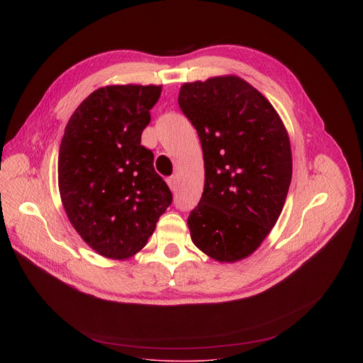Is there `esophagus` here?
<instances>
[{"label":"esophagus","mask_w":363,"mask_h":363,"mask_svg":"<svg viewBox=\"0 0 363 363\" xmlns=\"http://www.w3.org/2000/svg\"><path fill=\"white\" fill-rule=\"evenodd\" d=\"M167 185H169V188H170V191H177L178 189V179L175 178V177H172V178H169L167 179Z\"/></svg>","instance_id":"esophagus-1"}]
</instances>
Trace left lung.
Returning <instances> with one entry per match:
<instances>
[{
	"label": "left lung",
	"mask_w": 363,
	"mask_h": 363,
	"mask_svg": "<svg viewBox=\"0 0 363 363\" xmlns=\"http://www.w3.org/2000/svg\"><path fill=\"white\" fill-rule=\"evenodd\" d=\"M178 103L204 160V191L188 218L191 240L216 262L242 260L272 231L287 199L289 132L268 99L235 74L185 82Z\"/></svg>",
	"instance_id": "1"
}]
</instances>
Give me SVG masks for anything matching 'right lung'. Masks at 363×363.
Returning <instances> with one entry per match:
<instances>
[{
    "label": "right lung",
    "instance_id": "right-lung-1",
    "mask_svg": "<svg viewBox=\"0 0 363 363\" xmlns=\"http://www.w3.org/2000/svg\"><path fill=\"white\" fill-rule=\"evenodd\" d=\"M162 85H107L70 116L59 151V191L74 231L103 257L125 260L143 250L172 203L141 145Z\"/></svg>",
    "mask_w": 363,
    "mask_h": 363
}]
</instances>
